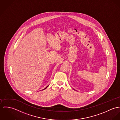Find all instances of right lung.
<instances>
[{
  "instance_id": "1",
  "label": "right lung",
  "mask_w": 120,
  "mask_h": 120,
  "mask_svg": "<svg viewBox=\"0 0 120 120\" xmlns=\"http://www.w3.org/2000/svg\"><path fill=\"white\" fill-rule=\"evenodd\" d=\"M48 86H49V85H48ZM48 86H46V87H45V89H43V90H45V89H46V88H47V87H48Z\"/></svg>"
}]
</instances>
